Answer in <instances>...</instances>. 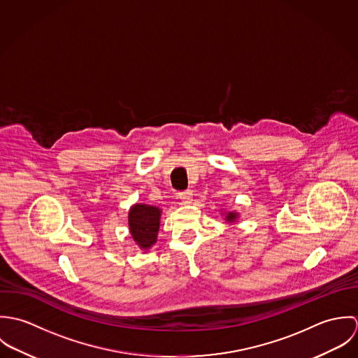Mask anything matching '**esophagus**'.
Wrapping results in <instances>:
<instances>
[{"instance_id":"obj_1","label":"esophagus","mask_w":358,"mask_h":358,"mask_svg":"<svg viewBox=\"0 0 358 358\" xmlns=\"http://www.w3.org/2000/svg\"><path fill=\"white\" fill-rule=\"evenodd\" d=\"M178 197H179V203H180V205L192 204V201H193V193H192L190 190L183 192V193H179Z\"/></svg>"}]
</instances>
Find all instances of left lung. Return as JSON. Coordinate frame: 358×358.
Returning a JSON list of instances; mask_svg holds the SVG:
<instances>
[{"label":"left lung","mask_w":358,"mask_h":358,"mask_svg":"<svg viewBox=\"0 0 358 358\" xmlns=\"http://www.w3.org/2000/svg\"><path fill=\"white\" fill-rule=\"evenodd\" d=\"M222 216H224V220L227 223H236L238 216H240V213L236 212V210H229V212H224V213L222 212Z\"/></svg>","instance_id":"obj_1"}]
</instances>
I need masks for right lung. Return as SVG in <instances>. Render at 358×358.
<instances>
[{
  "label": "right lung",
  "mask_w": 358,
  "mask_h": 358,
  "mask_svg": "<svg viewBox=\"0 0 358 358\" xmlns=\"http://www.w3.org/2000/svg\"><path fill=\"white\" fill-rule=\"evenodd\" d=\"M162 209L154 205L136 203L129 208L128 226L136 245L142 251H149L157 243Z\"/></svg>",
  "instance_id": "right-lung-1"
}]
</instances>
